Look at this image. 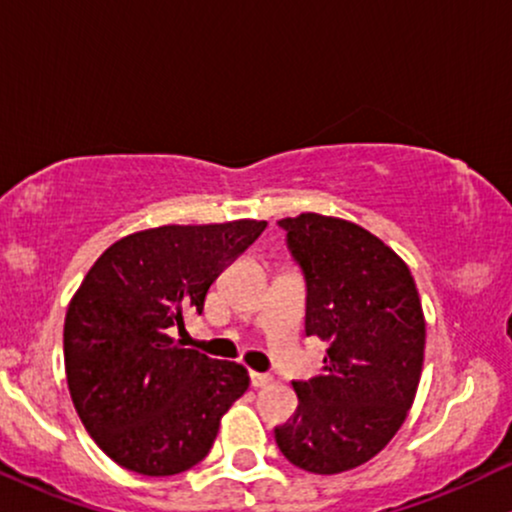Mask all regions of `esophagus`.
<instances>
[{
  "label": "esophagus",
  "mask_w": 512,
  "mask_h": 512,
  "mask_svg": "<svg viewBox=\"0 0 512 512\" xmlns=\"http://www.w3.org/2000/svg\"><path fill=\"white\" fill-rule=\"evenodd\" d=\"M250 380H252V387H257V390H260V387H267L269 383H272V375L269 373H250Z\"/></svg>",
  "instance_id": "1"
}]
</instances>
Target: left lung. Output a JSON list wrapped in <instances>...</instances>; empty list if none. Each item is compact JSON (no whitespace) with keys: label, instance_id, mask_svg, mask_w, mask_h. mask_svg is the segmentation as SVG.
I'll use <instances>...</instances> for the list:
<instances>
[{"label":"left lung","instance_id":"8db88e82","mask_svg":"<svg viewBox=\"0 0 512 512\" xmlns=\"http://www.w3.org/2000/svg\"><path fill=\"white\" fill-rule=\"evenodd\" d=\"M279 226L305 279V334L330 349L322 375L293 383L298 409L274 438L305 472L339 474L378 455L407 419L424 310L407 264L366 228L322 214Z\"/></svg>","mask_w":512,"mask_h":512}]
</instances>
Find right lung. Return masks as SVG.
Wrapping results in <instances>:
<instances>
[{"label":"right lung","mask_w":512,"mask_h":512,"mask_svg":"<svg viewBox=\"0 0 512 512\" xmlns=\"http://www.w3.org/2000/svg\"><path fill=\"white\" fill-rule=\"evenodd\" d=\"M267 221L161 226L117 240L69 303L64 368L69 395L110 460L170 477L209 455L221 416L248 392L240 363L182 349V310H204L209 286Z\"/></svg>","instance_id":"add662e5"}]
</instances>
